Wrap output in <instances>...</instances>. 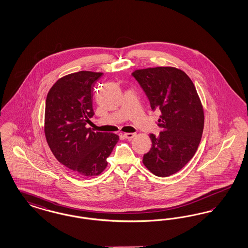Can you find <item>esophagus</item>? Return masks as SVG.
Listing matches in <instances>:
<instances>
[{"label":"esophagus","mask_w":248,"mask_h":248,"mask_svg":"<svg viewBox=\"0 0 248 248\" xmlns=\"http://www.w3.org/2000/svg\"><path fill=\"white\" fill-rule=\"evenodd\" d=\"M124 137L125 139H127V140H131V139H133V138L136 137V134H135V133H125V134L124 135Z\"/></svg>","instance_id":"34e87169"}]
</instances>
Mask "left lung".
<instances>
[{
	"label": "left lung",
	"instance_id": "8db88e82",
	"mask_svg": "<svg viewBox=\"0 0 248 248\" xmlns=\"http://www.w3.org/2000/svg\"><path fill=\"white\" fill-rule=\"evenodd\" d=\"M147 94L153 110L162 114L158 137L150 135L152 149L144 165L157 177H169L182 169L200 144L204 114L200 97L189 76L174 67H156L132 73Z\"/></svg>",
	"mask_w": 248,
	"mask_h": 248
}]
</instances>
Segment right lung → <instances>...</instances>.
I'll return each instance as SVG.
<instances>
[{
    "label": "right lung",
    "mask_w": 248,
    "mask_h": 248,
    "mask_svg": "<svg viewBox=\"0 0 248 248\" xmlns=\"http://www.w3.org/2000/svg\"><path fill=\"white\" fill-rule=\"evenodd\" d=\"M102 72L82 71L63 76L48 92L45 134L57 160L82 177L100 175L119 140L113 133L86 127L94 115L93 86Z\"/></svg>",
    "instance_id": "obj_1"
}]
</instances>
